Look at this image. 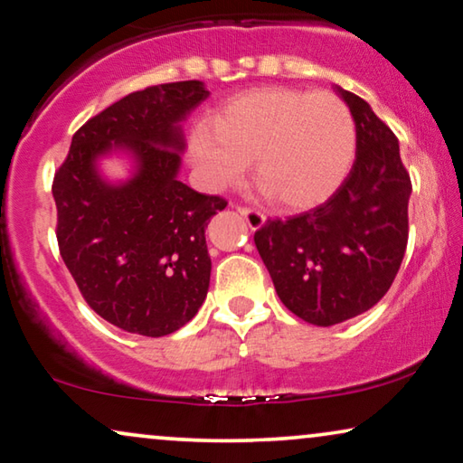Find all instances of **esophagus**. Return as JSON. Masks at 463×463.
Masks as SVG:
<instances>
[{
	"label": "esophagus",
	"instance_id": "34e87169",
	"mask_svg": "<svg viewBox=\"0 0 463 463\" xmlns=\"http://www.w3.org/2000/svg\"><path fill=\"white\" fill-rule=\"evenodd\" d=\"M238 213L244 217L250 230H259V227H263L265 223L263 213H259L257 209H250V206H238Z\"/></svg>",
	"mask_w": 463,
	"mask_h": 463
}]
</instances>
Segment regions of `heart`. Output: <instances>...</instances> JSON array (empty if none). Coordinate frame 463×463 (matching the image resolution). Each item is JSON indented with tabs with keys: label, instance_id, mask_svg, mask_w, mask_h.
Masks as SVG:
<instances>
[{
	"label": "heart",
	"instance_id": "1",
	"mask_svg": "<svg viewBox=\"0 0 463 463\" xmlns=\"http://www.w3.org/2000/svg\"><path fill=\"white\" fill-rule=\"evenodd\" d=\"M354 120L334 93L259 90L233 99L213 131L192 133L190 156L211 190L238 184L252 160L254 182L281 209L324 203L354 156Z\"/></svg>",
	"mask_w": 463,
	"mask_h": 463
}]
</instances>
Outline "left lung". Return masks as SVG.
I'll use <instances>...</instances> for the list:
<instances>
[{"label":"left lung","mask_w":463,"mask_h":463,"mask_svg":"<svg viewBox=\"0 0 463 463\" xmlns=\"http://www.w3.org/2000/svg\"><path fill=\"white\" fill-rule=\"evenodd\" d=\"M357 154L343 185L315 209L267 219L254 244L281 303L307 324L336 326L372 309L405 257L411 179L394 133L370 104L340 90Z\"/></svg>","instance_id":"obj_1"}]
</instances>
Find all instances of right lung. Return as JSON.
I'll return each mask as SVG.
<instances>
[{"label":"right lung","instance_id":"1","mask_svg":"<svg viewBox=\"0 0 463 463\" xmlns=\"http://www.w3.org/2000/svg\"><path fill=\"white\" fill-rule=\"evenodd\" d=\"M206 98L203 81L129 93L72 136L53 175L64 265L85 303L125 332L173 334L209 292L204 230L227 203L177 179L182 120ZM117 149L134 158V175L123 184L106 183L97 169V160Z\"/></svg>","mask_w":463,"mask_h":463}]
</instances>
